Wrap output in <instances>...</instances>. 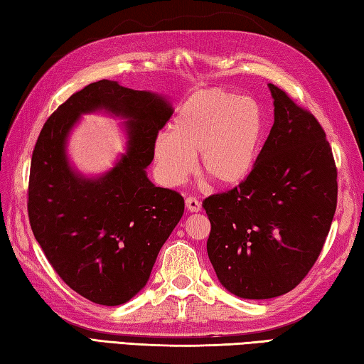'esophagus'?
Masks as SVG:
<instances>
[{
	"mask_svg": "<svg viewBox=\"0 0 364 364\" xmlns=\"http://www.w3.org/2000/svg\"><path fill=\"white\" fill-rule=\"evenodd\" d=\"M185 208L190 212H200L201 210V203L196 200L193 196H188L187 200H185Z\"/></svg>",
	"mask_w": 364,
	"mask_h": 364,
	"instance_id": "1",
	"label": "esophagus"
}]
</instances>
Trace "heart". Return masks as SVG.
<instances>
[{"mask_svg": "<svg viewBox=\"0 0 364 364\" xmlns=\"http://www.w3.org/2000/svg\"><path fill=\"white\" fill-rule=\"evenodd\" d=\"M266 134V114L257 100L225 88H204L182 102L154 141L155 174L177 187L198 166L220 187H236L252 174Z\"/></svg>", "mask_w": 364, "mask_h": 364, "instance_id": "b5f03b06", "label": "heart"}]
</instances>
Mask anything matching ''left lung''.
Segmentation results:
<instances>
[{"label": "left lung", "instance_id": "1", "mask_svg": "<svg viewBox=\"0 0 364 364\" xmlns=\"http://www.w3.org/2000/svg\"><path fill=\"white\" fill-rule=\"evenodd\" d=\"M267 87L274 125L252 174L203 203L218 282L244 299L280 296L306 277L338 203V171L323 128L284 90Z\"/></svg>", "mask_w": 364, "mask_h": 364}]
</instances>
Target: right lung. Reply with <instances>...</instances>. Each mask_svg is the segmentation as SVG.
Returning a JSON list of instances; mask_svg holds the SVG:
<instances>
[{
    "mask_svg": "<svg viewBox=\"0 0 364 364\" xmlns=\"http://www.w3.org/2000/svg\"><path fill=\"white\" fill-rule=\"evenodd\" d=\"M123 119L127 149L106 173L85 176L67 156L84 113ZM174 109L163 95L102 79L44 123L31 156L28 217L53 269L80 296L120 306L138 294L183 214V198L147 177L154 141Z\"/></svg>",
    "mask_w": 364,
    "mask_h": 364,
    "instance_id": "add662e5",
    "label": "right lung"
}]
</instances>
